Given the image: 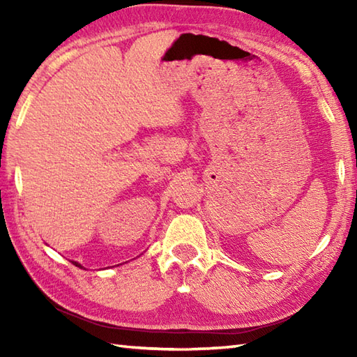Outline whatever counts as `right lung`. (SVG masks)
<instances>
[{
  "mask_svg": "<svg viewBox=\"0 0 357 357\" xmlns=\"http://www.w3.org/2000/svg\"><path fill=\"white\" fill-rule=\"evenodd\" d=\"M72 264H73V265H77V267H81V268H82V265H81V264H78V262H75V261H72Z\"/></svg>",
  "mask_w": 357,
  "mask_h": 357,
  "instance_id": "obj_1",
  "label": "right lung"
}]
</instances>
